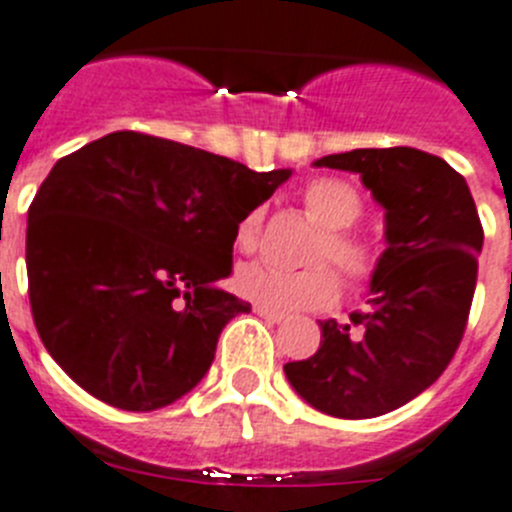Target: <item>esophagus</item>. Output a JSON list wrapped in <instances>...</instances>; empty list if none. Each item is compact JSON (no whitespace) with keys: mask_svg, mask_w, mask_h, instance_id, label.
Segmentation results:
<instances>
[{"mask_svg":"<svg viewBox=\"0 0 512 512\" xmlns=\"http://www.w3.org/2000/svg\"><path fill=\"white\" fill-rule=\"evenodd\" d=\"M256 313H259L261 318H264V321H269V323H282L285 321V313H277V310H269V308H264V305H256Z\"/></svg>","mask_w":512,"mask_h":512,"instance_id":"obj_1","label":"esophagus"}]
</instances>
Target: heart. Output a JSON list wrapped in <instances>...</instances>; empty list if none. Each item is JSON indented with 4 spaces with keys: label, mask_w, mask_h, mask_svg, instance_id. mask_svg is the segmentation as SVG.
<instances>
[{
    "label": "heart",
    "mask_w": 512,
    "mask_h": 512,
    "mask_svg": "<svg viewBox=\"0 0 512 512\" xmlns=\"http://www.w3.org/2000/svg\"><path fill=\"white\" fill-rule=\"evenodd\" d=\"M303 207L310 220L321 227V235L308 253V261L318 264L303 266L295 272L266 264L243 266L235 277V287L243 298L269 310H316L339 298L342 285L339 275L328 266L330 263L340 269L349 290H365L378 277L381 248L368 235L355 230L365 212V199L357 186L344 178L318 176L305 183ZM261 222V209L240 217L235 225V246L240 253H253L259 248ZM323 260L330 263L323 265Z\"/></svg>",
    "instance_id": "obj_1"
}]
</instances>
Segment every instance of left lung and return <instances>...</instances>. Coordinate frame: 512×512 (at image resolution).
<instances>
[{
  "mask_svg": "<svg viewBox=\"0 0 512 512\" xmlns=\"http://www.w3.org/2000/svg\"><path fill=\"white\" fill-rule=\"evenodd\" d=\"M360 173L386 209L388 248L365 310L321 321L313 357L287 362L292 388L318 412L370 419L438 381L464 339L484 230L464 176L414 147L316 160Z\"/></svg>",
  "mask_w": 512,
  "mask_h": 512,
  "instance_id": "left-lung-1",
  "label": "left lung"
}]
</instances>
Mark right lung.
I'll list each match as a JSON object with an SVG mask.
<instances>
[{"label":"right lung","instance_id":"1","mask_svg":"<svg viewBox=\"0 0 512 512\" xmlns=\"http://www.w3.org/2000/svg\"><path fill=\"white\" fill-rule=\"evenodd\" d=\"M290 170L142 131L61 157L28 209V295L48 355L126 412L173 404L202 381L222 329L251 303L220 290L235 225Z\"/></svg>","mask_w":512,"mask_h":512}]
</instances>
